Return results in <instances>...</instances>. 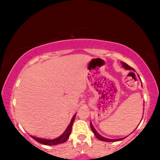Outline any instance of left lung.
I'll return each instance as SVG.
<instances>
[{
	"label": "left lung",
	"instance_id": "left-lung-1",
	"mask_svg": "<svg viewBox=\"0 0 160 160\" xmlns=\"http://www.w3.org/2000/svg\"><path fill=\"white\" fill-rule=\"evenodd\" d=\"M122 66H123L125 69H127V70H133V71H134V69H133L132 68H131L130 66H129V65H128V64H126V63L122 62ZM90 127H91L92 130V132H93L94 134H95L96 138H97L98 139L100 140V141H102L114 142V141H122V139L125 138H120V139H108V138H104V137L101 136V135H100L99 134V133H98V132H97V131H96V130H95V128H94L91 122H90Z\"/></svg>",
	"mask_w": 160,
	"mask_h": 160
}]
</instances>
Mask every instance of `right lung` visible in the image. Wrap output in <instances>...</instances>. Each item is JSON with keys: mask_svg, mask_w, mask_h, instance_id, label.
Masks as SVG:
<instances>
[{"mask_svg": "<svg viewBox=\"0 0 160 160\" xmlns=\"http://www.w3.org/2000/svg\"><path fill=\"white\" fill-rule=\"evenodd\" d=\"M75 117H76V114H74L71 121V123L68 124V126L66 130L64 131V132H63L60 137L57 138L55 139H45V138H41L32 136V135H31V137L35 140V141L38 142V143H40L41 144H44V145H48V146H54L59 143H64V142L67 141L68 138L70 136V134H71L72 125H73Z\"/></svg>", "mask_w": 160, "mask_h": 160, "instance_id": "1", "label": "right lung"}]
</instances>
